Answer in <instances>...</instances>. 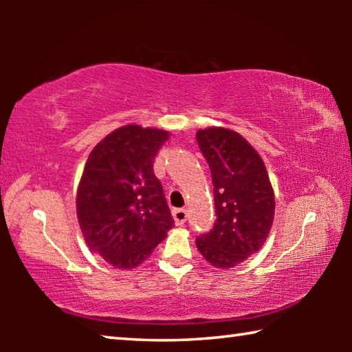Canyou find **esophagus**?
I'll return each instance as SVG.
<instances>
[{"label": "esophagus", "mask_w": 352, "mask_h": 352, "mask_svg": "<svg viewBox=\"0 0 352 352\" xmlns=\"http://www.w3.org/2000/svg\"><path fill=\"white\" fill-rule=\"evenodd\" d=\"M172 217H174L175 225H183L188 219V212L186 210H183V208H175V210L172 211Z\"/></svg>", "instance_id": "1"}]
</instances>
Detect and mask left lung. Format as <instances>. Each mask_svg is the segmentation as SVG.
Segmentation results:
<instances>
[{"label": "left lung", "instance_id": "1", "mask_svg": "<svg viewBox=\"0 0 352 352\" xmlns=\"http://www.w3.org/2000/svg\"><path fill=\"white\" fill-rule=\"evenodd\" d=\"M197 142L211 169L216 222L195 239L201 256L217 269H233L258 253L275 217V192L261 155L234 130L208 127Z\"/></svg>", "mask_w": 352, "mask_h": 352}]
</instances>
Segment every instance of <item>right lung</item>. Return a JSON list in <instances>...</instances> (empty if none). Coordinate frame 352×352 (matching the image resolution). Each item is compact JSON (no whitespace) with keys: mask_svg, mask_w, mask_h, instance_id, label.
<instances>
[{"mask_svg":"<svg viewBox=\"0 0 352 352\" xmlns=\"http://www.w3.org/2000/svg\"><path fill=\"white\" fill-rule=\"evenodd\" d=\"M169 135L129 124L88 155L77 188V219L88 248L115 269L142 264L174 226L153 174V160Z\"/></svg>","mask_w":352,"mask_h":352,"instance_id":"add662e5","label":"right lung"}]
</instances>
